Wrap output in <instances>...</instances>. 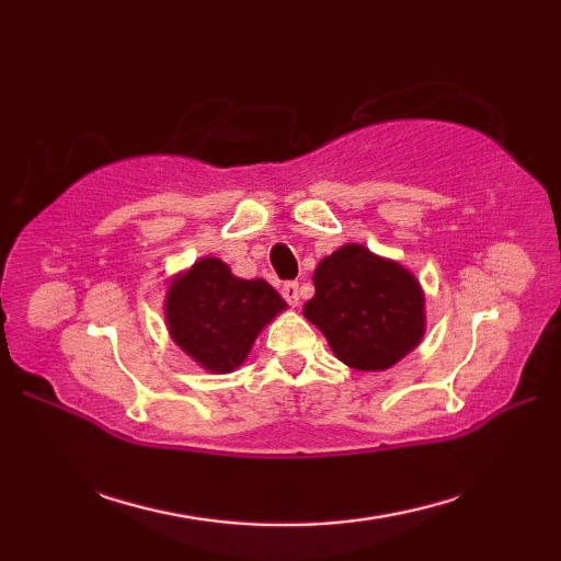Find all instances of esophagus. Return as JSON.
<instances>
[{
    "label": "esophagus",
    "instance_id": "1",
    "mask_svg": "<svg viewBox=\"0 0 561 561\" xmlns=\"http://www.w3.org/2000/svg\"><path fill=\"white\" fill-rule=\"evenodd\" d=\"M282 296L287 299L289 306H299L301 301V291H299V282H287L282 284Z\"/></svg>",
    "mask_w": 561,
    "mask_h": 561
}]
</instances>
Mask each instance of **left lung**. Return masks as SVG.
I'll return each mask as SVG.
<instances>
[{
	"instance_id": "obj_1",
	"label": "left lung",
	"mask_w": 561,
	"mask_h": 561,
	"mask_svg": "<svg viewBox=\"0 0 561 561\" xmlns=\"http://www.w3.org/2000/svg\"><path fill=\"white\" fill-rule=\"evenodd\" d=\"M316 296L306 320L323 332L332 354L356 371H386L426 332L424 289L400 262L362 243H344L318 262Z\"/></svg>"
}]
</instances>
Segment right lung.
Segmentation results:
<instances>
[{
  "label": "right lung",
  "instance_id": "1",
  "mask_svg": "<svg viewBox=\"0 0 561 561\" xmlns=\"http://www.w3.org/2000/svg\"><path fill=\"white\" fill-rule=\"evenodd\" d=\"M282 311V296L265 279H241L219 257H199L173 274L163 316L171 340L209 374L241 366L262 328Z\"/></svg>",
  "mask_w": 561,
  "mask_h": 561
}]
</instances>
